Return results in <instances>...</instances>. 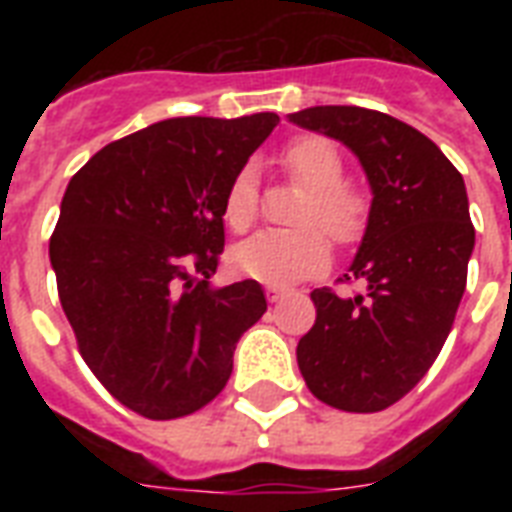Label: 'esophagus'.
Returning <instances> with one entry per match:
<instances>
[{"label":"esophagus","instance_id":"1","mask_svg":"<svg viewBox=\"0 0 512 512\" xmlns=\"http://www.w3.org/2000/svg\"><path fill=\"white\" fill-rule=\"evenodd\" d=\"M265 295H268V300H271V303H279L281 297L287 295V289H281V287H268V289H265Z\"/></svg>","mask_w":512,"mask_h":512}]
</instances>
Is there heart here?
<instances>
[{
  "instance_id": "obj_1",
  "label": "heart",
  "mask_w": 512,
  "mask_h": 512,
  "mask_svg": "<svg viewBox=\"0 0 512 512\" xmlns=\"http://www.w3.org/2000/svg\"><path fill=\"white\" fill-rule=\"evenodd\" d=\"M281 162L303 185H308L295 231H260L231 249L233 271L268 287H289L321 273L329 265L332 247L327 234L340 244L356 241L366 228L369 201L358 188L342 183V156L329 138L305 135L289 143ZM225 223L244 231L257 215L255 172L244 167L233 177L223 204ZM321 224L323 232L315 225Z\"/></svg>"
}]
</instances>
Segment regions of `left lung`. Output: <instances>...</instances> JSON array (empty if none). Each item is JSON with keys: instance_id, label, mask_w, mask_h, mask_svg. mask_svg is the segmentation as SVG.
I'll list each match as a JSON object with an SVG mask.
<instances>
[{"instance_id": "8db88e82", "label": "left lung", "mask_w": 512, "mask_h": 512, "mask_svg": "<svg viewBox=\"0 0 512 512\" xmlns=\"http://www.w3.org/2000/svg\"><path fill=\"white\" fill-rule=\"evenodd\" d=\"M289 122L348 146L372 188L345 273L366 289H313L316 324L300 337L297 366L324 404L382 412L428 374L452 332L476 244L465 180L433 140L380 111L313 106Z\"/></svg>"}]
</instances>
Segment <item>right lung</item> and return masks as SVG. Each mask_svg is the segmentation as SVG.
Listing matches in <instances>:
<instances>
[{
	"mask_svg": "<svg viewBox=\"0 0 512 512\" xmlns=\"http://www.w3.org/2000/svg\"><path fill=\"white\" fill-rule=\"evenodd\" d=\"M279 124L164 119L100 148L68 183L50 239L60 305L103 388L148 420L199 412L225 388L263 287L209 276L228 185Z\"/></svg>",
	"mask_w": 512,
	"mask_h": 512,
	"instance_id": "right-lung-1",
	"label": "right lung"
}]
</instances>
